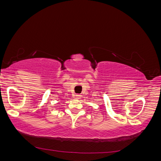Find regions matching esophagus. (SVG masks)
<instances>
[{"label":"esophagus","instance_id":"obj_1","mask_svg":"<svg viewBox=\"0 0 161 161\" xmlns=\"http://www.w3.org/2000/svg\"><path fill=\"white\" fill-rule=\"evenodd\" d=\"M81 97V95H80V94H76V95H75V97H76V98H80Z\"/></svg>","mask_w":161,"mask_h":161}]
</instances>
